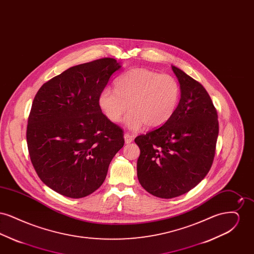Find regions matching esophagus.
<instances>
[{"label": "esophagus", "instance_id": "obj_1", "mask_svg": "<svg viewBox=\"0 0 254 254\" xmlns=\"http://www.w3.org/2000/svg\"><path fill=\"white\" fill-rule=\"evenodd\" d=\"M125 142L126 144H130L133 141V136L130 135L129 133H125Z\"/></svg>", "mask_w": 254, "mask_h": 254}]
</instances>
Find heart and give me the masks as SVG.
<instances>
[{"label": "heart", "mask_w": 254, "mask_h": 254, "mask_svg": "<svg viewBox=\"0 0 254 254\" xmlns=\"http://www.w3.org/2000/svg\"><path fill=\"white\" fill-rule=\"evenodd\" d=\"M181 88L177 80L169 74L137 67L119 76L114 90L106 87L98 97L99 108L112 123L121 119L130 129H138L144 124L154 128L169 122L178 107Z\"/></svg>", "instance_id": "obj_1"}]
</instances>
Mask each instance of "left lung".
I'll return each instance as SVG.
<instances>
[{
    "instance_id": "left-lung-1",
    "label": "left lung",
    "mask_w": 254,
    "mask_h": 254,
    "mask_svg": "<svg viewBox=\"0 0 254 254\" xmlns=\"http://www.w3.org/2000/svg\"><path fill=\"white\" fill-rule=\"evenodd\" d=\"M181 99L169 122L139 135L137 176L148 193L170 199L202 181L212 166L219 123L217 110L205 87L172 65Z\"/></svg>"
}]
</instances>
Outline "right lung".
Masks as SVG:
<instances>
[{
  "mask_svg": "<svg viewBox=\"0 0 254 254\" xmlns=\"http://www.w3.org/2000/svg\"><path fill=\"white\" fill-rule=\"evenodd\" d=\"M120 67L113 58L75 65L45 83L34 97L26 127L29 157L54 191L75 199L94 192L125 144L123 129L98 105L100 92Z\"/></svg>",
  "mask_w": 254,
  "mask_h": 254,
  "instance_id": "1",
  "label": "right lung"
}]
</instances>
